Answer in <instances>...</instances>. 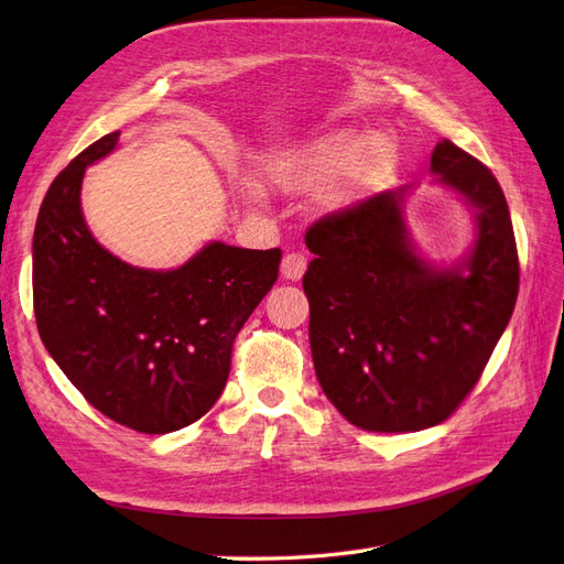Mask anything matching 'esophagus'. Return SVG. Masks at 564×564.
<instances>
[{"label":"esophagus","mask_w":564,"mask_h":564,"mask_svg":"<svg viewBox=\"0 0 564 564\" xmlns=\"http://www.w3.org/2000/svg\"><path fill=\"white\" fill-rule=\"evenodd\" d=\"M305 268H308V259H305L303 253H286L284 259H282L280 272H282V278H284V280H292V282H296V280H301V278H303Z\"/></svg>","instance_id":"1"}]
</instances>
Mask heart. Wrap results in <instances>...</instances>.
I'll use <instances>...</instances> for the list:
<instances>
[{"mask_svg": "<svg viewBox=\"0 0 564 564\" xmlns=\"http://www.w3.org/2000/svg\"><path fill=\"white\" fill-rule=\"evenodd\" d=\"M395 162L398 150L386 135L362 141L355 131H336L292 150L272 152L263 162V172L282 191H313L346 172L324 195L327 207H346L377 191Z\"/></svg>", "mask_w": 564, "mask_h": 564, "instance_id": "1", "label": "heart"}]
</instances>
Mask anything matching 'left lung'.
Masks as SVG:
<instances>
[{"label": "left lung", "mask_w": 564, "mask_h": 564, "mask_svg": "<svg viewBox=\"0 0 564 564\" xmlns=\"http://www.w3.org/2000/svg\"><path fill=\"white\" fill-rule=\"evenodd\" d=\"M435 181L475 216L466 259H421L404 224L409 187L319 218L303 275L311 350L324 395L352 425L414 433L466 400L513 315L520 263L499 181L452 141L431 158Z\"/></svg>", "instance_id": "8db88e82"}]
</instances>
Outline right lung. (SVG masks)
<instances>
[{
    "instance_id": "add662e5",
    "label": "right lung",
    "mask_w": 564,
    "mask_h": 564,
    "mask_svg": "<svg viewBox=\"0 0 564 564\" xmlns=\"http://www.w3.org/2000/svg\"><path fill=\"white\" fill-rule=\"evenodd\" d=\"M91 143L54 178L32 240L42 344L100 414L148 435L202 419L230 373L235 336L278 280L280 249L209 242L174 270H145L96 242L82 214L87 166L117 148Z\"/></svg>"
}]
</instances>
